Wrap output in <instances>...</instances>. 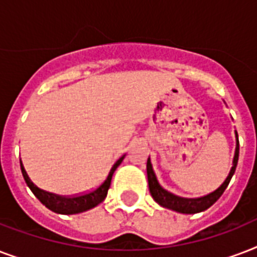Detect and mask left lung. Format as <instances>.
Returning <instances> with one entry per match:
<instances>
[{"label":"left lung","mask_w":257,"mask_h":257,"mask_svg":"<svg viewBox=\"0 0 257 257\" xmlns=\"http://www.w3.org/2000/svg\"><path fill=\"white\" fill-rule=\"evenodd\" d=\"M236 136V148H235V155H233V160H232V168L228 173L227 179L224 180V183L220 185L216 191L211 192L205 196L201 197H195V199H187V197H180L176 196L167 189L161 187L159 180L156 177V173L153 171L152 163L151 159L148 157L147 161V175H148V185H149V192L152 195L153 200L157 204H160L161 207L168 208L172 211L179 212V213H185V215H193V213H199L213 205V204L219 200V197L223 195V192L225 191V188L228 187V184L231 181L232 176L236 171V165H237V160H239V136L237 132H235Z\"/></svg>","instance_id":"left-lung-1"}]
</instances>
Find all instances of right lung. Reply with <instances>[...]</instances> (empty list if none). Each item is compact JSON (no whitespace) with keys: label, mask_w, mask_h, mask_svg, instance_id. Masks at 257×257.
I'll return each mask as SVG.
<instances>
[{"label":"right lung","mask_w":257,"mask_h":257,"mask_svg":"<svg viewBox=\"0 0 257 257\" xmlns=\"http://www.w3.org/2000/svg\"><path fill=\"white\" fill-rule=\"evenodd\" d=\"M125 155L118 159V160L113 164V167L109 171L106 179L104 180V183L98 185L96 189L88 192V193H84V195L78 196H72V197H65V196L54 195V193H50V192L42 191L37 185H34V183L29 179V176L26 173L24 165H22L21 161V172L24 179H25L26 185L30 188V191L33 192L34 196L37 197L40 201H41L44 205H45L48 209H50L54 213H60V215H76V213H81V212H85L88 209H92V208L97 207L98 204L102 203L104 199L108 195V189L110 187V181H112V176L114 173V171L117 169V167L122 163Z\"/></svg>","instance_id":"add662e5"}]
</instances>
